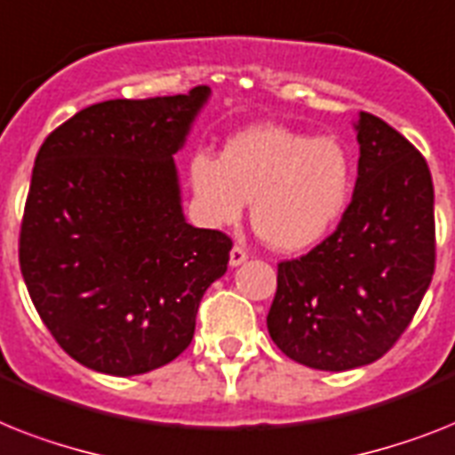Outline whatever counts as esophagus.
Segmentation results:
<instances>
[{"label":"esophagus","mask_w":455,"mask_h":455,"mask_svg":"<svg viewBox=\"0 0 455 455\" xmlns=\"http://www.w3.org/2000/svg\"><path fill=\"white\" fill-rule=\"evenodd\" d=\"M243 261H247V250H245V247L234 245V250H231V257H228V264L240 266Z\"/></svg>","instance_id":"1"}]
</instances>
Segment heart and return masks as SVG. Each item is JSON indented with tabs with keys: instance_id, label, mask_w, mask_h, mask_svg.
Returning a JSON list of instances; mask_svg holds the SVG:
<instances>
[{
	"instance_id": "b5f03b06",
	"label": "heart",
	"mask_w": 455,
	"mask_h": 455,
	"mask_svg": "<svg viewBox=\"0 0 455 455\" xmlns=\"http://www.w3.org/2000/svg\"><path fill=\"white\" fill-rule=\"evenodd\" d=\"M196 208L212 227L234 224L252 201L257 234L275 250H308L330 234L348 205L353 168L341 144L285 125H254L221 151L189 161Z\"/></svg>"
}]
</instances>
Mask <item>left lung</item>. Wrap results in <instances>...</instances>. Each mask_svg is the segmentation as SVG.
I'll use <instances>...</instances> for the list:
<instances>
[{"mask_svg":"<svg viewBox=\"0 0 455 455\" xmlns=\"http://www.w3.org/2000/svg\"><path fill=\"white\" fill-rule=\"evenodd\" d=\"M353 201L331 235L280 261L266 317L290 360L323 371L364 367L393 348L435 273V189L426 158L360 112Z\"/></svg>","mask_w":455,"mask_h":455,"instance_id":"obj_1","label":"left lung"}]
</instances>
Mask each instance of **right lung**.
I'll return each mask as SVG.
<instances>
[{
  "instance_id": "add662e5",
  "label": "right lung",
  "mask_w": 455,
  "mask_h": 455,
  "mask_svg": "<svg viewBox=\"0 0 455 455\" xmlns=\"http://www.w3.org/2000/svg\"><path fill=\"white\" fill-rule=\"evenodd\" d=\"M208 95L98 102L36 154L18 259L39 317L84 367L135 376L172 362L227 273L234 243L187 224L172 161Z\"/></svg>"
}]
</instances>
